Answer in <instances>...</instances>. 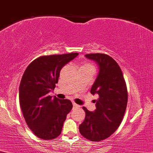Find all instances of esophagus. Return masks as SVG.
Instances as JSON below:
<instances>
[{
	"mask_svg": "<svg viewBox=\"0 0 153 153\" xmlns=\"http://www.w3.org/2000/svg\"><path fill=\"white\" fill-rule=\"evenodd\" d=\"M73 105H74V107H78L79 106V105H77V104L75 103V102H73Z\"/></svg>",
	"mask_w": 153,
	"mask_h": 153,
	"instance_id": "esophagus-1",
	"label": "esophagus"
}]
</instances>
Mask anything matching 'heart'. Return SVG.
<instances>
[{
	"label": "heart",
	"instance_id": "heart-1",
	"mask_svg": "<svg viewBox=\"0 0 153 153\" xmlns=\"http://www.w3.org/2000/svg\"><path fill=\"white\" fill-rule=\"evenodd\" d=\"M86 65H87V64H86Z\"/></svg>",
	"mask_w": 153,
	"mask_h": 153
}]
</instances>
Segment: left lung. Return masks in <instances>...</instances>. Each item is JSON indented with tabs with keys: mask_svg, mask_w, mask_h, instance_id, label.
Masks as SVG:
<instances>
[{
	"mask_svg": "<svg viewBox=\"0 0 153 153\" xmlns=\"http://www.w3.org/2000/svg\"><path fill=\"white\" fill-rule=\"evenodd\" d=\"M85 56L99 65V74L91 89L99 99L95 101L94 112L82 108L85 118L79 125V132L89 141H100L111 136L123 119L128 97L127 85L120 67L109 55L97 53Z\"/></svg>",
	"mask_w": 153,
	"mask_h": 153,
	"instance_id": "1",
	"label": "left lung"
}]
</instances>
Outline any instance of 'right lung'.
<instances>
[{
    "instance_id": "obj_1",
    "label": "right lung",
    "mask_w": 153,
    "mask_h": 153,
    "mask_svg": "<svg viewBox=\"0 0 153 153\" xmlns=\"http://www.w3.org/2000/svg\"><path fill=\"white\" fill-rule=\"evenodd\" d=\"M78 53L42 56L26 68L19 88V101L23 117L36 136L51 140L60 135L67 114L73 108L68 100H59L48 94L58 82L65 64Z\"/></svg>"
}]
</instances>
